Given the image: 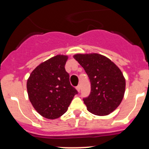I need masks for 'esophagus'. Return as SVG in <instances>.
<instances>
[{
    "instance_id": "34e87169",
    "label": "esophagus",
    "mask_w": 149,
    "mask_h": 149,
    "mask_svg": "<svg viewBox=\"0 0 149 149\" xmlns=\"http://www.w3.org/2000/svg\"><path fill=\"white\" fill-rule=\"evenodd\" d=\"M76 89H77V90L78 92L80 91V85H77V86Z\"/></svg>"
}]
</instances>
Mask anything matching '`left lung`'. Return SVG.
Segmentation results:
<instances>
[{"instance_id":"left-lung-1","label":"left lung","mask_w":149,"mask_h":149,"mask_svg":"<svg viewBox=\"0 0 149 149\" xmlns=\"http://www.w3.org/2000/svg\"><path fill=\"white\" fill-rule=\"evenodd\" d=\"M74 58L84 68L91 84L90 95L83 98L87 110L96 116L114 111L125 93V79L120 69L99 54H78Z\"/></svg>"}]
</instances>
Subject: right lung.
Returning a JSON list of instances; mask_svg holds the SVG:
<instances>
[{
	"label": "right lung",
	"mask_w": 149,
	"mask_h": 149,
	"mask_svg": "<svg viewBox=\"0 0 149 149\" xmlns=\"http://www.w3.org/2000/svg\"><path fill=\"white\" fill-rule=\"evenodd\" d=\"M67 56L56 55L42 62L31 73L27 91L35 110L48 119L58 118L67 112L78 92L71 85L64 66Z\"/></svg>",
	"instance_id": "add662e5"
}]
</instances>
